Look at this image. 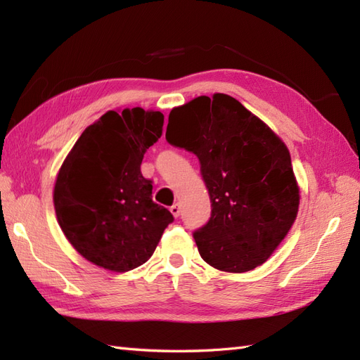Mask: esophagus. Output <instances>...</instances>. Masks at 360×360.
Masks as SVG:
<instances>
[{
    "mask_svg": "<svg viewBox=\"0 0 360 360\" xmlns=\"http://www.w3.org/2000/svg\"><path fill=\"white\" fill-rule=\"evenodd\" d=\"M171 214L177 218L179 215H180V205L179 203H175V205H172L171 206Z\"/></svg>",
    "mask_w": 360,
    "mask_h": 360,
    "instance_id": "obj_1",
    "label": "esophagus"
}]
</instances>
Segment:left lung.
Here are the masks:
<instances>
[{
	"label": "left lung",
	"mask_w": 360,
	"mask_h": 360,
	"mask_svg": "<svg viewBox=\"0 0 360 360\" xmlns=\"http://www.w3.org/2000/svg\"><path fill=\"white\" fill-rule=\"evenodd\" d=\"M166 140L200 160L212 212L194 232L201 258L229 274L266 262L300 207V186L285 143L255 114L215 93L169 112Z\"/></svg>",
	"instance_id": "obj_1"
}]
</instances>
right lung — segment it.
<instances>
[{"instance_id":"add662e5","label":"right lung","mask_w":360,"mask_h":360,"mask_svg":"<svg viewBox=\"0 0 360 360\" xmlns=\"http://www.w3.org/2000/svg\"><path fill=\"white\" fill-rule=\"evenodd\" d=\"M165 116L140 107L107 111L84 129L58 172V223L81 255L111 271L133 270L151 258L168 209L153 201L140 172L148 148L160 139Z\"/></svg>"}]
</instances>
